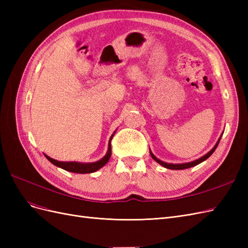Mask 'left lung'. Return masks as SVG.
<instances>
[{
  "label": "left lung",
  "instance_id": "obj_1",
  "mask_svg": "<svg viewBox=\"0 0 248 248\" xmlns=\"http://www.w3.org/2000/svg\"><path fill=\"white\" fill-rule=\"evenodd\" d=\"M221 137H222V133H221V136L219 137L218 140L216 141L215 146H214L211 150H210V151H209L207 154H205L204 156H202L201 158L196 159V160H193V161H190V162H185V163H168V162H164V161H162V160H160V159L157 158V157H156V156L151 152V150H150V154H151V157H152V158H153L156 162H158V163L160 164V166H162L163 168H167V169H170V170H185V169H189V168H192V167H196V166H198V164H200L201 162L205 161L207 158H209V157L211 156V155L213 154V152L215 151V149L217 148V146H218Z\"/></svg>",
  "mask_w": 248,
  "mask_h": 248
}]
</instances>
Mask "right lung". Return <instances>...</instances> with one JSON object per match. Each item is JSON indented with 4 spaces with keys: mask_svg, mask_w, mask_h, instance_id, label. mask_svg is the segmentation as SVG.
Segmentation results:
<instances>
[{
    "mask_svg": "<svg viewBox=\"0 0 248 248\" xmlns=\"http://www.w3.org/2000/svg\"><path fill=\"white\" fill-rule=\"evenodd\" d=\"M116 131L111 134V137L108 140V149L107 154L104 155L102 158L98 161L95 162H78V161H58L51 157L47 156L46 154H44V156L46 157L47 160H49L52 164H55L56 167L61 168L67 171H71V172H77V174H89V172H94L96 170H100L102 167L106 166L108 161L110 158L111 155V145H110V140L114 137V134Z\"/></svg>",
    "mask_w": 248,
    "mask_h": 248,
    "instance_id": "add662e5",
    "label": "right lung"
}]
</instances>
